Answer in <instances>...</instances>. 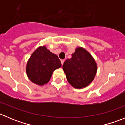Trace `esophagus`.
<instances>
[{
    "mask_svg": "<svg viewBox=\"0 0 125 125\" xmlns=\"http://www.w3.org/2000/svg\"><path fill=\"white\" fill-rule=\"evenodd\" d=\"M64 59H61V64L62 65H63V64H64Z\"/></svg>",
    "mask_w": 125,
    "mask_h": 125,
    "instance_id": "34e87169",
    "label": "esophagus"
}]
</instances>
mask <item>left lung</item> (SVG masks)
<instances>
[{
    "label": "left lung",
    "instance_id": "left-lung-1",
    "mask_svg": "<svg viewBox=\"0 0 125 125\" xmlns=\"http://www.w3.org/2000/svg\"><path fill=\"white\" fill-rule=\"evenodd\" d=\"M97 68L91 54L81 47H77L71 58L66 59L62 66L68 83L76 89L88 86L94 79Z\"/></svg>",
    "mask_w": 125,
    "mask_h": 125
}]
</instances>
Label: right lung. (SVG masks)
<instances>
[{
    "label": "right lung",
    "mask_w": 125,
    "mask_h": 125,
    "mask_svg": "<svg viewBox=\"0 0 125 125\" xmlns=\"http://www.w3.org/2000/svg\"><path fill=\"white\" fill-rule=\"evenodd\" d=\"M61 67V63L57 55L43 46L37 47L32 54L25 70L31 81L38 86H44L49 82L54 71Z\"/></svg>",
    "instance_id": "add662e5"
}]
</instances>
